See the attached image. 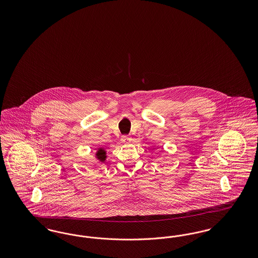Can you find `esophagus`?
Masks as SVG:
<instances>
[{"label": "esophagus", "mask_w": 258, "mask_h": 258, "mask_svg": "<svg viewBox=\"0 0 258 258\" xmlns=\"http://www.w3.org/2000/svg\"><path fill=\"white\" fill-rule=\"evenodd\" d=\"M131 140H132V138H131L130 136H126V135H123L122 138H121V141H122L123 143H130Z\"/></svg>", "instance_id": "1"}]
</instances>
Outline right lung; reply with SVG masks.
<instances>
[{"mask_svg":"<svg viewBox=\"0 0 258 258\" xmlns=\"http://www.w3.org/2000/svg\"><path fill=\"white\" fill-rule=\"evenodd\" d=\"M96 156H97L98 160H100V161H104L106 159V152L103 149H99Z\"/></svg>","mask_w":258,"mask_h":258,"instance_id":"obj_1","label":"right lung"}]
</instances>
